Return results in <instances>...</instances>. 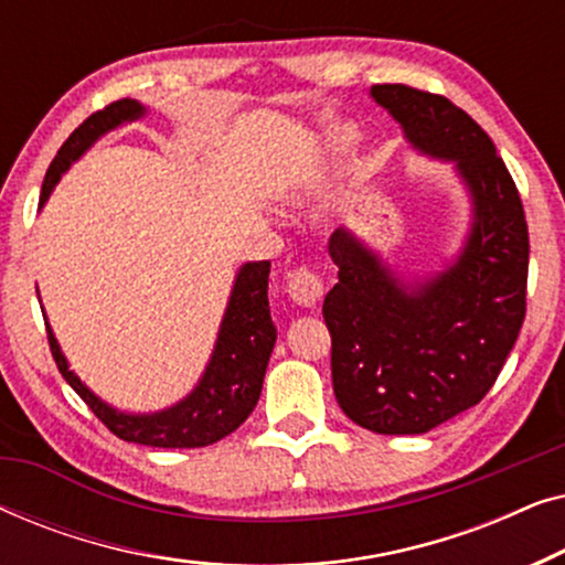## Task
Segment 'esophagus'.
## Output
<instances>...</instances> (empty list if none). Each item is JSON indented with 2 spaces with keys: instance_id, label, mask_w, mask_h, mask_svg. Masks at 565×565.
I'll list each match as a JSON object with an SVG mask.
<instances>
[{
  "instance_id": "34e87169",
  "label": "esophagus",
  "mask_w": 565,
  "mask_h": 565,
  "mask_svg": "<svg viewBox=\"0 0 565 565\" xmlns=\"http://www.w3.org/2000/svg\"><path fill=\"white\" fill-rule=\"evenodd\" d=\"M288 292L298 306L311 308L316 303H321L323 292H327V285H323V277L319 273H313V269L308 267H300L288 277Z\"/></svg>"
}]
</instances>
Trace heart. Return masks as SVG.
Returning a JSON list of instances; mask_svg holds the SVG:
<instances>
[{
	"mask_svg": "<svg viewBox=\"0 0 565 565\" xmlns=\"http://www.w3.org/2000/svg\"><path fill=\"white\" fill-rule=\"evenodd\" d=\"M352 143H354V136L347 134V130H334V134L329 136V149L331 151H347Z\"/></svg>",
	"mask_w": 565,
	"mask_h": 565,
	"instance_id": "1",
	"label": "heart"
}]
</instances>
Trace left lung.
<instances>
[{"label": "left lung", "mask_w": 565, "mask_h": 565, "mask_svg": "<svg viewBox=\"0 0 565 565\" xmlns=\"http://www.w3.org/2000/svg\"><path fill=\"white\" fill-rule=\"evenodd\" d=\"M370 95L414 149L452 161L473 223L450 267L408 285L347 228L329 238L339 282L323 298L342 412L377 435H424L476 406L527 311L524 207L489 134L443 95L375 84Z\"/></svg>", "instance_id": "left-lung-1"}]
</instances>
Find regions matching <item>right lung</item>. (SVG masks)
Here are the masks:
<instances>
[{
	"label": "right lung",
	"instance_id": "obj_1",
	"mask_svg": "<svg viewBox=\"0 0 565 565\" xmlns=\"http://www.w3.org/2000/svg\"><path fill=\"white\" fill-rule=\"evenodd\" d=\"M146 107L138 99H118L103 110L92 113L66 143L61 146L56 159L51 161L45 172L41 205L49 200L51 190L56 188L61 174L97 141L107 130L122 126V122L143 118ZM267 277L269 262H246L238 269L234 290H231L226 313H223L218 342L211 354L203 377L192 388L188 398L180 404L164 408L157 414H126L118 408L107 406L97 398L72 370L53 337L49 323V344L56 360L58 373L66 383L79 393V398L92 408V414L113 431L115 437L126 443L149 445V447H205L223 439L231 431L242 427L246 416L257 406L262 383H265V370L273 354L277 329L269 319L267 300Z\"/></svg>",
	"mask_w": 565,
	"mask_h": 565
}]
</instances>
